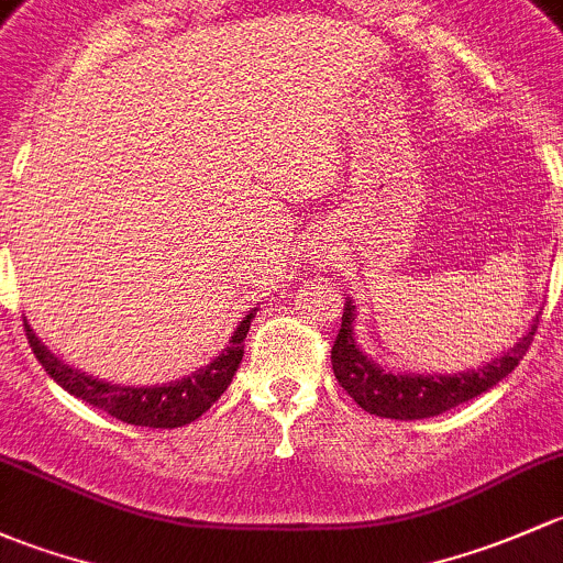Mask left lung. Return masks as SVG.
Wrapping results in <instances>:
<instances>
[{
    "mask_svg": "<svg viewBox=\"0 0 563 563\" xmlns=\"http://www.w3.org/2000/svg\"><path fill=\"white\" fill-rule=\"evenodd\" d=\"M355 320L357 311L352 306V298H346L341 330L333 341V350H330V363H333L339 385L368 415L387 417V420H422V417H437L457 407V404L483 396L504 376L512 374L534 341L540 314L531 320L526 335H520L509 350L490 357L483 366L457 371V374H411V371L382 368L357 344Z\"/></svg>",
    "mask_w": 563,
    "mask_h": 563,
    "instance_id": "left-lung-1",
    "label": "left lung"
}]
</instances>
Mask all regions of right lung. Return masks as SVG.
I'll return each mask as SVG.
<instances>
[{
  "mask_svg": "<svg viewBox=\"0 0 563 563\" xmlns=\"http://www.w3.org/2000/svg\"><path fill=\"white\" fill-rule=\"evenodd\" d=\"M257 309L249 311L239 322V328L230 335V344L213 357L208 366L192 371L181 379H170L165 385H113V382L97 379L86 371H78L67 363H62L43 341L34 335L32 324L23 317V328H26L29 346L34 350L37 361L48 371L51 379L62 385L69 396L84 398L91 407L108 411L110 417L130 426H146V428H181L197 420L202 411L211 409V404L228 390L233 382L235 371L241 366L243 357V339L249 333Z\"/></svg>",
  "mask_w": 563,
  "mask_h": 563,
  "instance_id": "add662e5",
  "label": "right lung"
}]
</instances>
